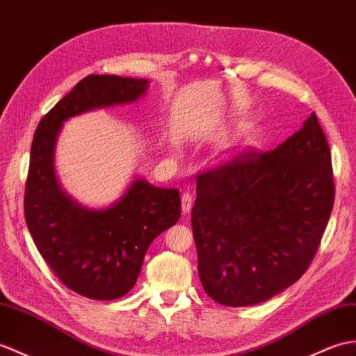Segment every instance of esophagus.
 Masks as SVG:
<instances>
[{"label": "esophagus", "mask_w": 356, "mask_h": 356, "mask_svg": "<svg viewBox=\"0 0 356 356\" xmlns=\"http://www.w3.org/2000/svg\"><path fill=\"white\" fill-rule=\"evenodd\" d=\"M193 208V194L191 193H185L181 195V211L184 213H188Z\"/></svg>", "instance_id": "esophagus-1"}]
</instances>
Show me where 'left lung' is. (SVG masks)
Returning <instances> with one entry per match:
<instances>
[{
	"label": "left lung",
	"instance_id": "obj_1",
	"mask_svg": "<svg viewBox=\"0 0 356 356\" xmlns=\"http://www.w3.org/2000/svg\"><path fill=\"white\" fill-rule=\"evenodd\" d=\"M191 225L206 294L262 303L299 280L334 206L332 159L316 113L267 153L243 152L197 177Z\"/></svg>",
	"mask_w": 356,
	"mask_h": 356
}]
</instances>
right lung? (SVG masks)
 <instances>
[{"mask_svg": "<svg viewBox=\"0 0 356 356\" xmlns=\"http://www.w3.org/2000/svg\"><path fill=\"white\" fill-rule=\"evenodd\" d=\"M148 83L90 74L40 120L33 136L24 200L27 227L54 275L88 299L115 300L135 286L153 239L180 218V195L176 188L154 186L135 176L106 208L81 204L57 179V138L74 117L136 103Z\"/></svg>", "mask_w": 356, "mask_h": 356, "instance_id": "right-lung-1", "label": "right lung"}]
</instances>
